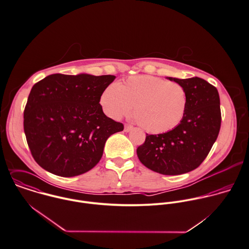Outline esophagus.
<instances>
[{
	"mask_svg": "<svg viewBox=\"0 0 249 249\" xmlns=\"http://www.w3.org/2000/svg\"><path fill=\"white\" fill-rule=\"evenodd\" d=\"M132 129H133V126H132V125H129V124H125V127H124V131H125L126 133L130 132Z\"/></svg>",
	"mask_w": 249,
	"mask_h": 249,
	"instance_id": "34e87169",
	"label": "esophagus"
}]
</instances>
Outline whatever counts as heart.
Listing matches in <instances>:
<instances>
[{"instance_id": "obj_1", "label": "heart", "mask_w": 249, "mask_h": 249, "mask_svg": "<svg viewBox=\"0 0 249 249\" xmlns=\"http://www.w3.org/2000/svg\"><path fill=\"white\" fill-rule=\"evenodd\" d=\"M100 103L105 113L115 120L130 114L133 107L136 121L144 131L161 134L182 122L188 96L178 83L141 75L108 86L102 93Z\"/></svg>"}]
</instances>
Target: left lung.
<instances>
[{
    "label": "left lung",
    "instance_id": "1",
    "mask_svg": "<svg viewBox=\"0 0 249 249\" xmlns=\"http://www.w3.org/2000/svg\"><path fill=\"white\" fill-rule=\"evenodd\" d=\"M168 79L180 84L187 92L185 116L169 132L146 134L137 154L151 170L163 175H179L197 168L216 141L221 124L220 100L217 89L201 78Z\"/></svg>",
    "mask_w": 249,
    "mask_h": 249
}]
</instances>
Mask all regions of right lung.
<instances>
[{
	"instance_id": "obj_1",
	"label": "right lung",
	"mask_w": 249,
	"mask_h": 249,
	"mask_svg": "<svg viewBox=\"0 0 249 249\" xmlns=\"http://www.w3.org/2000/svg\"><path fill=\"white\" fill-rule=\"evenodd\" d=\"M114 79L112 75L53 74L33 87L24 110V132L42 168L73 177L99 162L107 138L124 129L100 105L102 93Z\"/></svg>"
}]
</instances>
